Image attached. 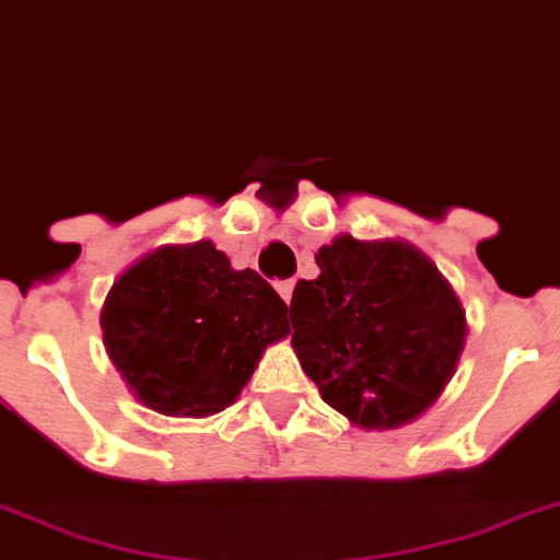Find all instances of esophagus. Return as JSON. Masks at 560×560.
<instances>
[{
  "label": "esophagus",
  "instance_id": "obj_1",
  "mask_svg": "<svg viewBox=\"0 0 560 560\" xmlns=\"http://www.w3.org/2000/svg\"><path fill=\"white\" fill-rule=\"evenodd\" d=\"M275 289H277V294L283 298V303H291V294H294V280H277Z\"/></svg>",
  "mask_w": 560,
  "mask_h": 560
}]
</instances>
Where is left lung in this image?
Returning a JSON list of instances; mask_svg holds the SVG:
<instances>
[{"mask_svg":"<svg viewBox=\"0 0 560 560\" xmlns=\"http://www.w3.org/2000/svg\"><path fill=\"white\" fill-rule=\"evenodd\" d=\"M291 298V346L319 396L357 428L394 430L436 402L467 317L436 262L405 241L339 234Z\"/></svg>","mask_w":560,"mask_h":560,"instance_id":"obj_1","label":"left lung"}]
</instances>
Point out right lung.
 Segmentation results:
<instances>
[{
    "label": "right lung",
    "instance_id": "obj_1",
    "mask_svg": "<svg viewBox=\"0 0 560 560\" xmlns=\"http://www.w3.org/2000/svg\"><path fill=\"white\" fill-rule=\"evenodd\" d=\"M285 303L212 241L158 246L116 277L102 305L109 360L138 402L203 419L241 396L266 348L289 337Z\"/></svg>",
    "mask_w": 560,
    "mask_h": 560
}]
</instances>
